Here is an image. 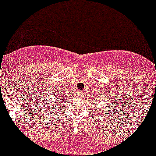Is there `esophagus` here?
I'll use <instances>...</instances> for the list:
<instances>
[{
    "mask_svg": "<svg viewBox=\"0 0 156 156\" xmlns=\"http://www.w3.org/2000/svg\"><path fill=\"white\" fill-rule=\"evenodd\" d=\"M77 96H78V97H80V98H81V97H83V96H84V92L81 90L78 91V92H77Z\"/></svg>",
    "mask_w": 156,
    "mask_h": 156,
    "instance_id": "esophagus-1",
    "label": "esophagus"
}]
</instances>
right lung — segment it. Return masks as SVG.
I'll use <instances>...</instances> for the list:
<instances>
[{
  "label": "right lung",
  "instance_id": "1",
  "mask_svg": "<svg viewBox=\"0 0 156 156\" xmlns=\"http://www.w3.org/2000/svg\"><path fill=\"white\" fill-rule=\"evenodd\" d=\"M54 97H55L54 100L56 101V103H50V100H48L47 102L44 101V103H43V105H44V108H46V110H45V111H48V110H49V111H53V110H54L56 108L59 107V105L60 104V103H63V100H62V97H59V96H58V95H56V96L54 95ZM55 104H56V106H53V105ZM47 108H48V110L46 109Z\"/></svg>",
  "mask_w": 156,
  "mask_h": 156
}]
</instances>
